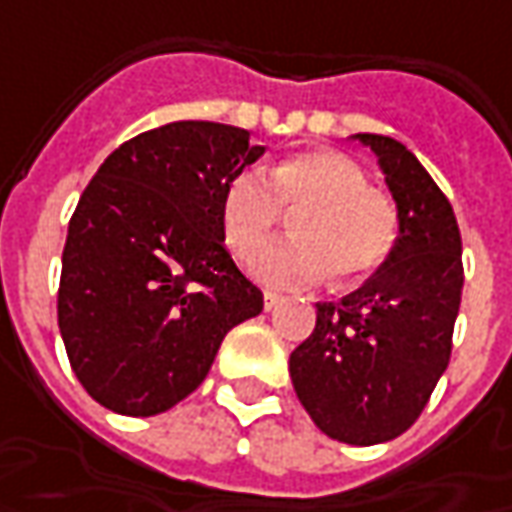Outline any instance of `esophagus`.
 <instances>
[{
    "mask_svg": "<svg viewBox=\"0 0 512 512\" xmlns=\"http://www.w3.org/2000/svg\"><path fill=\"white\" fill-rule=\"evenodd\" d=\"M280 300H283V297H280V294H274V291H266V294H263V306H266V311L277 309V306H280Z\"/></svg>",
    "mask_w": 512,
    "mask_h": 512,
    "instance_id": "esophagus-1",
    "label": "esophagus"
}]
</instances>
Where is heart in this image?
<instances>
[{
	"mask_svg": "<svg viewBox=\"0 0 512 512\" xmlns=\"http://www.w3.org/2000/svg\"><path fill=\"white\" fill-rule=\"evenodd\" d=\"M283 212H300L297 238L277 240L252 260V274L274 289H309L331 272L337 283H360L399 240L397 203L371 189L360 164L334 150L294 152L272 178L255 167L235 172L221 195L226 246L240 260L252 257Z\"/></svg>",
	"mask_w": 512,
	"mask_h": 512,
	"instance_id": "b5f03b06",
	"label": "heart"
}]
</instances>
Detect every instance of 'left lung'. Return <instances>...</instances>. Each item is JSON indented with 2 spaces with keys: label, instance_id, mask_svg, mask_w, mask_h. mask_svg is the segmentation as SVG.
<instances>
[{
  "label": "left lung",
  "instance_id": "left-lung-1",
  "mask_svg": "<svg viewBox=\"0 0 512 512\" xmlns=\"http://www.w3.org/2000/svg\"><path fill=\"white\" fill-rule=\"evenodd\" d=\"M357 138L397 201L399 240L360 289L317 303V326L291 351L289 374L326 436L379 445L414 425L448 368L465 269L453 206L414 152L388 135Z\"/></svg>",
  "mask_w": 512,
  "mask_h": 512
}]
</instances>
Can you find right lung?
<instances>
[{
	"label": "right lung",
	"instance_id": "1",
	"mask_svg": "<svg viewBox=\"0 0 512 512\" xmlns=\"http://www.w3.org/2000/svg\"><path fill=\"white\" fill-rule=\"evenodd\" d=\"M260 155L240 127L172 121L124 141L81 192L59 331L98 405L169 411L206 379L226 331L263 311L221 229L223 186Z\"/></svg>",
	"mask_w": 512,
	"mask_h": 512
}]
</instances>
